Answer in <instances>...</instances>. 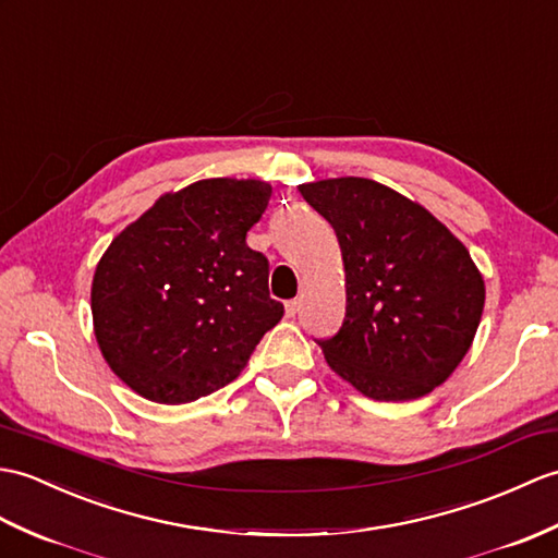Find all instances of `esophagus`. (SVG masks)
<instances>
[{
    "label": "esophagus",
    "instance_id": "esophagus-1",
    "mask_svg": "<svg viewBox=\"0 0 558 558\" xmlns=\"http://www.w3.org/2000/svg\"><path fill=\"white\" fill-rule=\"evenodd\" d=\"M284 314H288V316H296V314H300V300L284 302Z\"/></svg>",
    "mask_w": 558,
    "mask_h": 558
}]
</instances>
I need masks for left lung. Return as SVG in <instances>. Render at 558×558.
I'll list each match as a JSON object with an SVG mask.
<instances>
[{
  "label": "left lung",
  "instance_id": "8db88e82",
  "mask_svg": "<svg viewBox=\"0 0 558 558\" xmlns=\"http://www.w3.org/2000/svg\"><path fill=\"white\" fill-rule=\"evenodd\" d=\"M332 226L344 262L347 314L318 340L328 366L361 395L409 401L442 385L469 352L485 282L449 228L368 178L300 185Z\"/></svg>",
  "mask_w": 558,
  "mask_h": 558
}]
</instances>
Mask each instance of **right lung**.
<instances>
[{
    "label": "right lung",
    "mask_w": 558,
    "mask_h": 558,
    "mask_svg": "<svg viewBox=\"0 0 558 558\" xmlns=\"http://www.w3.org/2000/svg\"><path fill=\"white\" fill-rule=\"evenodd\" d=\"M264 180H197L113 238L93 278L95 338L140 397L187 404L232 383L282 318L268 258L247 247Z\"/></svg>",
    "instance_id": "right-lung-1"
}]
</instances>
